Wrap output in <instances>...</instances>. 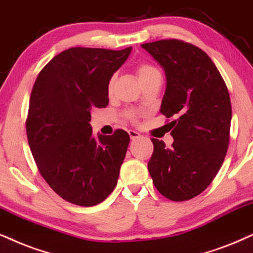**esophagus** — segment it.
<instances>
[{
  "mask_svg": "<svg viewBox=\"0 0 253 253\" xmlns=\"http://www.w3.org/2000/svg\"><path fill=\"white\" fill-rule=\"evenodd\" d=\"M128 134H129L130 140H136V139H140V137H141V134L135 132V130H128Z\"/></svg>",
  "mask_w": 253,
  "mask_h": 253,
  "instance_id": "obj_1",
  "label": "esophagus"
}]
</instances>
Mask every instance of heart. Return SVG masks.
<instances>
[{"instance_id":"obj_1","label":"heart","mask_w":253,"mask_h":253,"mask_svg":"<svg viewBox=\"0 0 253 253\" xmlns=\"http://www.w3.org/2000/svg\"><path fill=\"white\" fill-rule=\"evenodd\" d=\"M136 76H137V79H139V82L141 83V84L146 83L147 81H149V79L155 78V77H161L158 69L154 68L153 65H150V64H147V63L139 64V65L136 66ZM113 85H114V78H112L110 84H108V88H110V91H112V88H113ZM128 117L130 118V119H135L136 114L129 113Z\"/></svg>"}]
</instances>
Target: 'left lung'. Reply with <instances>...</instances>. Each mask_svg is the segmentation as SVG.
Returning <instances> with one entry per match:
<instances>
[{
	"instance_id": "obj_1",
	"label": "left lung",
	"mask_w": 253,
	"mask_h": 253,
	"mask_svg": "<svg viewBox=\"0 0 253 253\" xmlns=\"http://www.w3.org/2000/svg\"><path fill=\"white\" fill-rule=\"evenodd\" d=\"M166 73L161 112L174 118L167 148L152 139L148 162L153 183L171 201H187L211 183L229 147L231 101L210 57L193 44L162 40L141 45Z\"/></svg>"
}]
</instances>
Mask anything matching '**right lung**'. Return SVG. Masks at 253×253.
<instances>
[{
  "instance_id": "1",
  "label": "right lung",
  "mask_w": 253,
  "mask_h": 253,
  "mask_svg": "<svg viewBox=\"0 0 253 253\" xmlns=\"http://www.w3.org/2000/svg\"><path fill=\"white\" fill-rule=\"evenodd\" d=\"M132 47H71L53 57L31 91L27 135L38 170L60 197L99 204L118 183L129 135H92L91 110L108 105V84Z\"/></svg>"
}]
</instances>
